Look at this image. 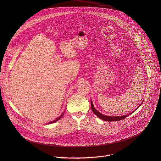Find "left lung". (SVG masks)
Here are the masks:
<instances>
[{"label": "left lung", "instance_id": "8db88e82", "mask_svg": "<svg viewBox=\"0 0 161 161\" xmlns=\"http://www.w3.org/2000/svg\"><path fill=\"white\" fill-rule=\"evenodd\" d=\"M142 102L141 103V105H142ZM91 108H92V112L95 114V115H97L99 118L102 119V120H104V121H118V120H121L124 118H125L126 117H127L128 115H131L132 113H133L135 110H134L133 112H131L130 114H128L126 115H123V116H107V115H103V114H100V112H98L94 107L93 105V103H92V101L91 100Z\"/></svg>", "mask_w": 161, "mask_h": 161}]
</instances>
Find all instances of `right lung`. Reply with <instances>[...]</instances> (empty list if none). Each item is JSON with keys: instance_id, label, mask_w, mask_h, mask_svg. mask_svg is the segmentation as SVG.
<instances>
[{"instance_id": "add662e5", "label": "right lung", "mask_w": 161, "mask_h": 161, "mask_svg": "<svg viewBox=\"0 0 161 161\" xmlns=\"http://www.w3.org/2000/svg\"><path fill=\"white\" fill-rule=\"evenodd\" d=\"M63 115H64V113H63L62 115H61L59 117H58V118H56L55 120H53V121H52L49 122V124H51V123H54V122H56V121H58V120H59V119H60V118H61V117H62ZM47 124H48V123H47Z\"/></svg>"}]
</instances>
